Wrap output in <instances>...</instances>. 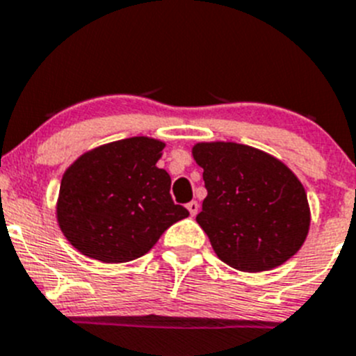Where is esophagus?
Segmentation results:
<instances>
[{
  "label": "esophagus",
  "instance_id": "1",
  "mask_svg": "<svg viewBox=\"0 0 356 356\" xmlns=\"http://www.w3.org/2000/svg\"><path fill=\"white\" fill-rule=\"evenodd\" d=\"M188 211H189V214H191V216H197L198 211H200V204H198V202H195V200L189 202Z\"/></svg>",
  "mask_w": 356,
  "mask_h": 356
}]
</instances>
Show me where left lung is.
<instances>
[{"label":"left lung","instance_id":"obj_1","mask_svg":"<svg viewBox=\"0 0 356 356\" xmlns=\"http://www.w3.org/2000/svg\"><path fill=\"white\" fill-rule=\"evenodd\" d=\"M193 158L207 189L197 221L219 260L261 272L302 248L311 225L307 195L283 161L235 142H200Z\"/></svg>","mask_w":356,"mask_h":356}]
</instances>
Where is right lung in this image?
<instances>
[{
    "label": "right lung",
    "mask_w": 356,
    "mask_h": 356,
    "mask_svg": "<svg viewBox=\"0 0 356 356\" xmlns=\"http://www.w3.org/2000/svg\"><path fill=\"white\" fill-rule=\"evenodd\" d=\"M165 144L149 137L86 152L61 179L58 223L82 254L103 264L144 257L189 212L170 197V175L156 167Z\"/></svg>",
    "instance_id": "1"
}]
</instances>
